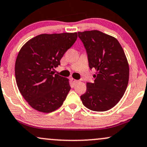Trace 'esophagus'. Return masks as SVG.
<instances>
[{"label":"esophagus","mask_w":147,"mask_h":147,"mask_svg":"<svg viewBox=\"0 0 147 147\" xmlns=\"http://www.w3.org/2000/svg\"><path fill=\"white\" fill-rule=\"evenodd\" d=\"M70 80H71V82H72V83H74V84H76V83H78V82H79L78 80H76V79L73 78H71Z\"/></svg>","instance_id":"1"}]
</instances>
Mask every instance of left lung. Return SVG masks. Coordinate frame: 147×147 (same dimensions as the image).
Returning <instances> with one entry per match:
<instances>
[{
    "mask_svg": "<svg viewBox=\"0 0 147 147\" xmlns=\"http://www.w3.org/2000/svg\"><path fill=\"white\" fill-rule=\"evenodd\" d=\"M78 34L87 50L89 68L96 70L94 82H87L81 100L92 111H108L121 100L128 85L129 66L125 51L115 38L98 30Z\"/></svg>",
    "mask_w": 147,
    "mask_h": 147,
    "instance_id": "8db88e82",
    "label": "left lung"
}]
</instances>
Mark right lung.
<instances>
[{"mask_svg":"<svg viewBox=\"0 0 147 147\" xmlns=\"http://www.w3.org/2000/svg\"><path fill=\"white\" fill-rule=\"evenodd\" d=\"M77 32L42 34L22 47L15 63L18 90L33 109L51 113L60 107L69 92V80L58 74L63 55L74 44Z\"/></svg>","mask_w":147,"mask_h":147,"instance_id":"right-lung-1","label":"right lung"}]
</instances>
